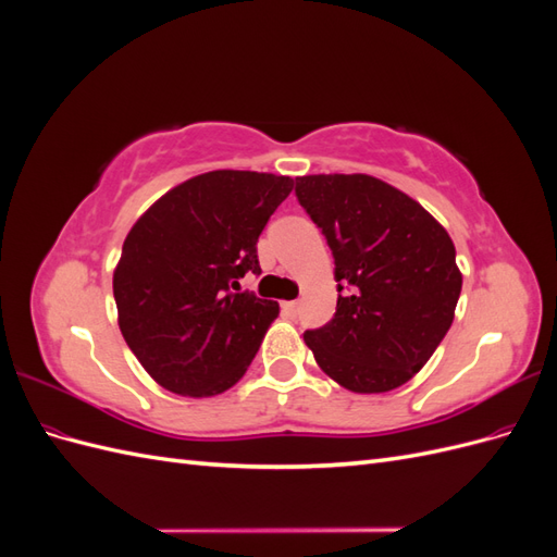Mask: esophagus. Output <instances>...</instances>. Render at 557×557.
<instances>
[{
	"mask_svg": "<svg viewBox=\"0 0 557 557\" xmlns=\"http://www.w3.org/2000/svg\"><path fill=\"white\" fill-rule=\"evenodd\" d=\"M283 313L288 318H295L299 313V301H283Z\"/></svg>",
	"mask_w": 557,
	"mask_h": 557,
	"instance_id": "34e87169",
	"label": "esophagus"
}]
</instances>
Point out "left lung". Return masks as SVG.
Masks as SVG:
<instances>
[{
  "label": "left lung",
  "instance_id": "left-lung-1",
  "mask_svg": "<svg viewBox=\"0 0 557 557\" xmlns=\"http://www.w3.org/2000/svg\"><path fill=\"white\" fill-rule=\"evenodd\" d=\"M295 195L323 230L339 299L305 342L352 393H387L418 374L446 336L462 290L448 232L374 176L313 174Z\"/></svg>",
  "mask_w": 557,
  "mask_h": 557
}]
</instances>
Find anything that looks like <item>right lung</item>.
<instances>
[{"mask_svg":"<svg viewBox=\"0 0 557 557\" xmlns=\"http://www.w3.org/2000/svg\"><path fill=\"white\" fill-rule=\"evenodd\" d=\"M293 178L218 170L176 185L123 244L113 272L117 325L162 387L211 397L237 383L278 315L242 290L260 274L258 239Z\"/></svg>","mask_w":557,"mask_h":557,"instance_id":"1","label":"right lung"}]
</instances>
